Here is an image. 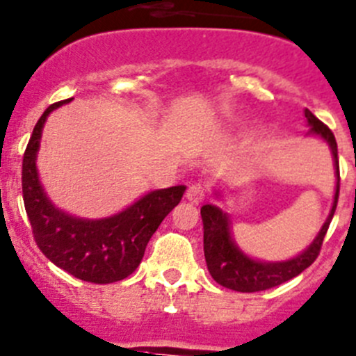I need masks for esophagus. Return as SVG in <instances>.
<instances>
[{
	"mask_svg": "<svg viewBox=\"0 0 356 356\" xmlns=\"http://www.w3.org/2000/svg\"><path fill=\"white\" fill-rule=\"evenodd\" d=\"M204 192H207L204 185L194 184L187 188V194H185V197H187L192 204H200L201 201L204 200Z\"/></svg>",
	"mask_w": 356,
	"mask_h": 356,
	"instance_id": "34e87169",
	"label": "esophagus"
}]
</instances>
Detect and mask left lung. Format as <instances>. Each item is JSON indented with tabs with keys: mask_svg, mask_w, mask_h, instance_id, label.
Masks as SVG:
<instances>
[{
	"mask_svg": "<svg viewBox=\"0 0 356 356\" xmlns=\"http://www.w3.org/2000/svg\"><path fill=\"white\" fill-rule=\"evenodd\" d=\"M305 120H307L309 132L307 136L321 139L328 145L334 159L335 169V194L332 201L330 213L327 220L323 222L321 229L318 231L316 238L311 242V245L305 250H302L296 256L289 257L284 261H261L256 257L249 256L243 252L238 243L234 242L233 233H231V220L229 215L222 208L215 207V204H203L201 207V218H203V229H204V259L210 275L213 277L215 282L233 291L240 293H254L263 291V289L275 288L282 284L286 280L300 275L305 268L314 263L318 257L319 249H321L323 238L327 234L330 220L337 208L339 197V159H337V143H335L334 134L327 125H323L314 114L309 109L304 111ZM215 197L220 200L222 192L215 191Z\"/></svg>",
	"mask_w": 356,
	"mask_h": 356,
	"instance_id": "left-lung-1",
	"label": "left lung"
}]
</instances>
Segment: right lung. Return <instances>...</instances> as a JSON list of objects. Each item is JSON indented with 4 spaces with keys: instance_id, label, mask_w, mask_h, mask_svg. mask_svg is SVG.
Returning <instances> with one entry per match:
<instances>
[{
    "instance_id": "1",
    "label": "right lung",
    "mask_w": 356,
    "mask_h": 356,
    "mask_svg": "<svg viewBox=\"0 0 356 356\" xmlns=\"http://www.w3.org/2000/svg\"><path fill=\"white\" fill-rule=\"evenodd\" d=\"M72 99L49 106L35 125L22 159V197L37 245L58 268L86 282L109 284L138 268L165 215L181 201L185 185L146 192L118 213L102 218L70 215L49 200L37 155L47 116Z\"/></svg>"
}]
</instances>
